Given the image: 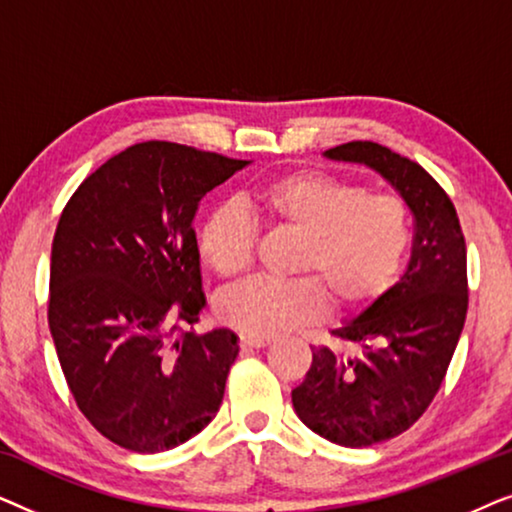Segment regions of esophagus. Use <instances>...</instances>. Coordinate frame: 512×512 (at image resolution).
I'll use <instances>...</instances> for the list:
<instances>
[{"instance_id": "esophagus-1", "label": "esophagus", "mask_w": 512, "mask_h": 512, "mask_svg": "<svg viewBox=\"0 0 512 512\" xmlns=\"http://www.w3.org/2000/svg\"><path fill=\"white\" fill-rule=\"evenodd\" d=\"M240 345L249 347V349H261L265 345H270L268 335H254V333H242L240 335Z\"/></svg>"}]
</instances>
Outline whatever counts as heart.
<instances>
[{"label": "heart", "instance_id": "1", "mask_svg": "<svg viewBox=\"0 0 512 512\" xmlns=\"http://www.w3.org/2000/svg\"><path fill=\"white\" fill-rule=\"evenodd\" d=\"M247 205L272 230L303 235L296 279H251L223 293L219 314L228 326L277 335L326 314L328 298L340 312L373 305L401 270L410 247L408 205L391 193H368L324 172H291L251 191ZM258 223L235 205L216 207L202 223V261L223 279L251 270Z\"/></svg>", "mask_w": 512, "mask_h": 512}]
</instances>
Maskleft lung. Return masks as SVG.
I'll list each match as a JSON object with an SVG mask.
<instances>
[{"instance_id": "1", "label": "left lung", "mask_w": 512, "mask_h": 512, "mask_svg": "<svg viewBox=\"0 0 512 512\" xmlns=\"http://www.w3.org/2000/svg\"><path fill=\"white\" fill-rule=\"evenodd\" d=\"M326 156L373 167L415 216L401 282L333 331L361 354L312 347V366L291 391L293 408L314 433L368 447L408 431L445 380L468 310L466 242L450 195L415 160L377 142H347Z\"/></svg>"}]
</instances>
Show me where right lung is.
I'll return each mask as SVG.
<instances>
[{"label": "right lung", "mask_w": 512, "mask_h": 512, "mask_svg": "<svg viewBox=\"0 0 512 512\" xmlns=\"http://www.w3.org/2000/svg\"><path fill=\"white\" fill-rule=\"evenodd\" d=\"M249 160L142 142L81 181L51 251L48 326L83 417L125 450L198 436L219 412L237 335L195 333L205 307L198 202Z\"/></svg>", "instance_id": "right-lung-1"}]
</instances>
